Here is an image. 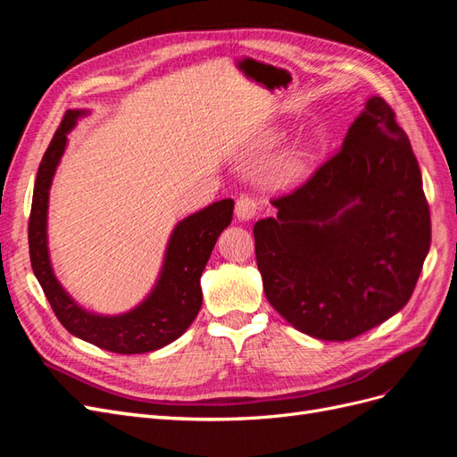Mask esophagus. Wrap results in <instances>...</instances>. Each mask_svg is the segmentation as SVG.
<instances>
[{
  "mask_svg": "<svg viewBox=\"0 0 457 457\" xmlns=\"http://www.w3.org/2000/svg\"><path fill=\"white\" fill-rule=\"evenodd\" d=\"M259 212V202L253 196H240L237 202V217L242 220H250Z\"/></svg>",
  "mask_w": 457,
  "mask_h": 457,
  "instance_id": "esophagus-1",
  "label": "esophagus"
}]
</instances>
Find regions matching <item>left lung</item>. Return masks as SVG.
Wrapping results in <instances>:
<instances>
[{"label": "left lung", "mask_w": 457, "mask_h": 457, "mask_svg": "<svg viewBox=\"0 0 457 457\" xmlns=\"http://www.w3.org/2000/svg\"><path fill=\"white\" fill-rule=\"evenodd\" d=\"M253 227L270 305L303 334L349 341L410 301L431 245L421 171L395 110L371 96L341 148Z\"/></svg>", "instance_id": "1"}]
</instances>
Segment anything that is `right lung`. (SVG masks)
<instances>
[{"mask_svg":"<svg viewBox=\"0 0 457 457\" xmlns=\"http://www.w3.org/2000/svg\"><path fill=\"white\" fill-rule=\"evenodd\" d=\"M79 114V110H68L62 116L39 163L29 219L32 270L54 316L72 336L118 354L156 351L181 337L196 318L202 307L200 276L219 234L230 225L234 202L230 198L215 202L175 227L160 280L139 307L120 316L86 312L54 278L46 232L49 187L66 146V133L74 128Z\"/></svg>","mask_w":457,"mask_h":457,"instance_id":"1","label":"right lung"}]
</instances>
